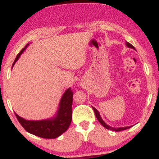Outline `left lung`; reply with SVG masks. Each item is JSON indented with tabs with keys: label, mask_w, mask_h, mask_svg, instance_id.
Masks as SVG:
<instances>
[{
	"label": "left lung",
	"mask_w": 159,
	"mask_h": 159,
	"mask_svg": "<svg viewBox=\"0 0 159 159\" xmlns=\"http://www.w3.org/2000/svg\"><path fill=\"white\" fill-rule=\"evenodd\" d=\"M126 45H127L128 47H129V48H133V49H134V50H135L134 47L133 46L132 44H130V43H128V42H126ZM93 107V111H94V112H95V114H96V118H97V120H98V122H99V123H101L102 125L105 128V129H110V130L114 131V132H120V131L125 130V129H129V128L131 127V126H127V127H121V128H113V127L110 126V125H107V124L103 121V120L102 119V117H101V116H100V114H99V113H98V111L96 110V109L95 108V107Z\"/></svg>",
	"instance_id": "1"
}]
</instances>
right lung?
<instances>
[{
  "mask_svg": "<svg viewBox=\"0 0 159 159\" xmlns=\"http://www.w3.org/2000/svg\"><path fill=\"white\" fill-rule=\"evenodd\" d=\"M28 44L20 52L13 62L12 67L16 62L18 61L19 57L22 54ZM72 98H73V92L71 90V88L67 89L62 96L60 102L59 109L55 116L48 120H26L19 115L16 114L20 124L27 132L39 138L52 139L56 138L68 129L72 119Z\"/></svg>",
  "mask_w": 159,
  "mask_h": 159,
  "instance_id": "right-lung-1",
  "label": "right lung"
}]
</instances>
